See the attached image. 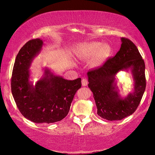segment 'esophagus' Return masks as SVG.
<instances>
[{"label": "esophagus", "mask_w": 155, "mask_h": 155, "mask_svg": "<svg viewBox=\"0 0 155 155\" xmlns=\"http://www.w3.org/2000/svg\"><path fill=\"white\" fill-rule=\"evenodd\" d=\"M88 84V81L87 78H83V80H82V85H83V87L87 86Z\"/></svg>", "instance_id": "obj_1"}]
</instances>
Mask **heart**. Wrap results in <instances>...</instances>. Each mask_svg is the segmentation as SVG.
<instances>
[{
    "instance_id": "obj_1",
    "label": "heart",
    "mask_w": 155,
    "mask_h": 155,
    "mask_svg": "<svg viewBox=\"0 0 155 155\" xmlns=\"http://www.w3.org/2000/svg\"><path fill=\"white\" fill-rule=\"evenodd\" d=\"M110 52L111 48L109 45H102L100 42H91L83 46L77 54V57L82 59L93 57L91 64L94 67H97L104 63L109 57Z\"/></svg>"
}]
</instances>
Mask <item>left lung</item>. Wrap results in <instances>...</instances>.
<instances>
[{"instance_id":"left-lung-1","label":"left lung","mask_w":155,"mask_h":155,"mask_svg":"<svg viewBox=\"0 0 155 155\" xmlns=\"http://www.w3.org/2000/svg\"><path fill=\"white\" fill-rule=\"evenodd\" d=\"M119 51L101 67L87 72L88 86L93 92L97 114L104 119L118 120L136 110L146 88L145 65L137 47L129 39L120 38ZM130 70L134 88L127 97L118 93L116 77L120 71Z\"/></svg>"}]
</instances>
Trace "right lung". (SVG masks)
Returning a JSON list of instances; mask_svg holds the SVG:
<instances>
[{"label":"right lung","mask_w":155,"mask_h":155,"mask_svg":"<svg viewBox=\"0 0 155 155\" xmlns=\"http://www.w3.org/2000/svg\"><path fill=\"white\" fill-rule=\"evenodd\" d=\"M41 38L28 41L16 56L11 78V91L15 103L26 118L36 123H53L67 116L81 78L66 80L44 68V74L35 84L30 81L29 68L42 50Z\"/></svg>","instance_id":"right-lung-1"}]
</instances>
